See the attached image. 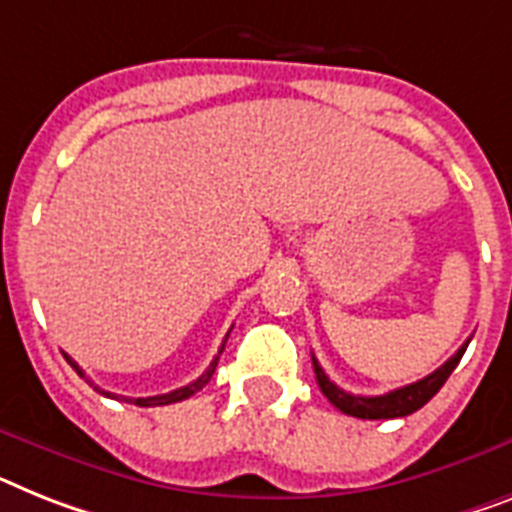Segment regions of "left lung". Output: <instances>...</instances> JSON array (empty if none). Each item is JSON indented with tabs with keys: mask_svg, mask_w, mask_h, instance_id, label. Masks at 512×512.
I'll list each match as a JSON object with an SVG mask.
<instances>
[{
	"mask_svg": "<svg viewBox=\"0 0 512 512\" xmlns=\"http://www.w3.org/2000/svg\"><path fill=\"white\" fill-rule=\"evenodd\" d=\"M466 340L463 345L458 348L453 358H447L437 371H432L429 377L418 379L413 384H405L400 390H392L387 395H374V398H363V395H350V392L340 390L332 379L324 374V369L319 366V361L314 358V374H316V382L322 387V392L327 395V400L335 408H340L342 413H348V416H356V418H403V416H411L416 413L418 408H424L429 400L442 390V384L447 382V377L453 374V369L458 366V361L463 358L468 348Z\"/></svg>",
	"mask_w": 512,
	"mask_h": 512,
	"instance_id": "8db88e82",
	"label": "left lung"
}]
</instances>
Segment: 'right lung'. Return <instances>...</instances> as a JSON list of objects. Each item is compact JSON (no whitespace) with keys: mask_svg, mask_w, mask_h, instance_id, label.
<instances>
[{"mask_svg":"<svg viewBox=\"0 0 512 512\" xmlns=\"http://www.w3.org/2000/svg\"><path fill=\"white\" fill-rule=\"evenodd\" d=\"M227 337H230V332H227ZM227 337H225V342H227ZM225 342H222V348H219V353H217V356H214V361L209 363V369H206L204 374H201V377L196 379V382L185 384V387H180V390L167 392V395H154V398H122V395H112V392H107V390H101V387H96V384L91 382V379H86V374H83V369H80L78 363L70 361V358H67V361L73 363V369L78 371V377L86 379L88 384H94V390H96V392H101V395H107V398L125 400V403L141 405V408H151V405H170V403H180V400L190 398V395H196V392L201 390V387H206V384H209V379H211V374H214V369H217V361H219V356H222V350H225Z\"/></svg>","mask_w":512,"mask_h":512,"instance_id":"right-lung-1","label":"right lung"}]
</instances>
